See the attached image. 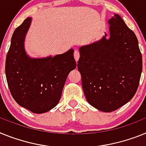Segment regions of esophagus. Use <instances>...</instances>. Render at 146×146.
Listing matches in <instances>:
<instances>
[{"label": "esophagus", "mask_w": 146, "mask_h": 146, "mask_svg": "<svg viewBox=\"0 0 146 146\" xmlns=\"http://www.w3.org/2000/svg\"><path fill=\"white\" fill-rule=\"evenodd\" d=\"M79 56H80V54L78 50H75L74 51V58L76 59V61H78V59H79Z\"/></svg>", "instance_id": "34e87169"}]
</instances>
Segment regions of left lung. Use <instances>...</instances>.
<instances>
[{
	"label": "left lung",
	"mask_w": 146,
	"mask_h": 146,
	"mask_svg": "<svg viewBox=\"0 0 146 146\" xmlns=\"http://www.w3.org/2000/svg\"><path fill=\"white\" fill-rule=\"evenodd\" d=\"M110 38L80 47L78 70L88 103L110 112L134 97L143 69L142 54L136 35L120 15L108 21Z\"/></svg>",
	"instance_id": "obj_1"
}]
</instances>
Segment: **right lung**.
<instances>
[{"label":"right lung","mask_w":146,"mask_h":146,"mask_svg":"<svg viewBox=\"0 0 146 146\" xmlns=\"http://www.w3.org/2000/svg\"><path fill=\"white\" fill-rule=\"evenodd\" d=\"M31 22V17H28L14 31L5 70L15 101L34 113L40 114L58 104L67 77L76 68V62L73 49L54 57H29L24 40Z\"/></svg>","instance_id":"right-lung-1"}]
</instances>
